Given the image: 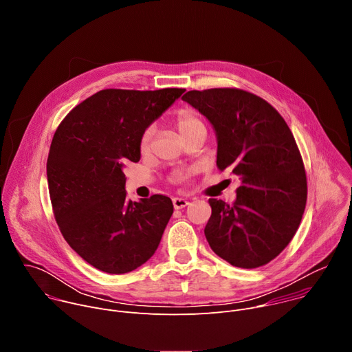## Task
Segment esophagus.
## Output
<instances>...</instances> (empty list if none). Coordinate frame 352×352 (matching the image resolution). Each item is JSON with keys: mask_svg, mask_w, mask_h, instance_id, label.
I'll return each instance as SVG.
<instances>
[{"mask_svg": "<svg viewBox=\"0 0 352 352\" xmlns=\"http://www.w3.org/2000/svg\"><path fill=\"white\" fill-rule=\"evenodd\" d=\"M188 200L186 199H182V197H174L173 199V205L175 209H182L185 206H188Z\"/></svg>", "mask_w": 352, "mask_h": 352, "instance_id": "esophagus-1", "label": "esophagus"}]
</instances>
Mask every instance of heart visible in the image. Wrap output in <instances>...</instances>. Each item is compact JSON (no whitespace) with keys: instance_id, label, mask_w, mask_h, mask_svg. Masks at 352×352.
<instances>
[{"instance_id":"b5f03b06","label":"heart","mask_w":352,"mask_h":352,"mask_svg":"<svg viewBox=\"0 0 352 352\" xmlns=\"http://www.w3.org/2000/svg\"><path fill=\"white\" fill-rule=\"evenodd\" d=\"M199 128H205L204 122L200 121V118H197L193 113L190 111H182L179 116H178V120H177V129L179 132V135L184 138H186L189 133H192L193 131L199 129ZM152 139H153V128H148L144 131V133L142 135L140 138V143H139V147H140V152L142 153H147L150 150V146H152ZM185 174H177V179L178 181H182L185 179Z\"/></svg>"}]
</instances>
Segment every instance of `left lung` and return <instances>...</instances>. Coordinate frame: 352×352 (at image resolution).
<instances>
[{
	"mask_svg": "<svg viewBox=\"0 0 352 352\" xmlns=\"http://www.w3.org/2000/svg\"><path fill=\"white\" fill-rule=\"evenodd\" d=\"M182 100L212 124L217 168L241 181L232 205L209 200L210 248L236 267L269 263L295 235L307 205L305 168L288 125L263 98L239 89L190 90Z\"/></svg>",
	"mask_w": 352,
	"mask_h": 352,
	"instance_id": "left-lung-1",
	"label": "left lung"
}]
</instances>
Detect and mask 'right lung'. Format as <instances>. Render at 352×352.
I'll return each mask as SVG.
<instances>
[{"mask_svg": "<svg viewBox=\"0 0 352 352\" xmlns=\"http://www.w3.org/2000/svg\"><path fill=\"white\" fill-rule=\"evenodd\" d=\"M185 89H106L78 104L54 133L47 159L57 224L93 267L132 272L152 258L173 216L171 199H126L124 167L140 160V138Z\"/></svg>", "mask_w": 352, "mask_h": 352, "instance_id": "1", "label": "right lung"}]
</instances>
